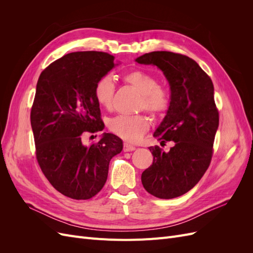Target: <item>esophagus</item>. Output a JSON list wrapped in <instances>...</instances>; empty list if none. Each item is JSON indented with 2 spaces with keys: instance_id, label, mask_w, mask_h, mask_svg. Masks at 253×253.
<instances>
[{
  "instance_id": "esophagus-1",
  "label": "esophagus",
  "mask_w": 253,
  "mask_h": 253,
  "mask_svg": "<svg viewBox=\"0 0 253 253\" xmlns=\"http://www.w3.org/2000/svg\"><path fill=\"white\" fill-rule=\"evenodd\" d=\"M136 148L134 147V145H132V144H129V143H125L124 144V151L125 152H132V151H134Z\"/></svg>"
}]
</instances>
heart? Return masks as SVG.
<instances>
[{"mask_svg": "<svg viewBox=\"0 0 253 253\" xmlns=\"http://www.w3.org/2000/svg\"><path fill=\"white\" fill-rule=\"evenodd\" d=\"M124 81L141 94L139 108L148 111L153 116L165 114L170 106V96L168 91L158 86V80L154 76L142 71H133L124 76ZM115 94V84L110 77L99 80L94 88L97 103L105 110H112ZM110 129L117 136L129 142L139 140L150 126L149 118L144 115L126 116L120 115L110 120Z\"/></svg>", "mask_w": 253, "mask_h": 253, "instance_id": "b5f03b06", "label": "heart"}]
</instances>
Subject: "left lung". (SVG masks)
I'll return each instance as SVG.
<instances>
[{
  "label": "left lung",
  "instance_id": "left-lung-1",
  "mask_svg": "<svg viewBox=\"0 0 253 253\" xmlns=\"http://www.w3.org/2000/svg\"><path fill=\"white\" fill-rule=\"evenodd\" d=\"M135 61L157 66L170 85V106L153 136L174 145L169 152L150 147L153 164L141 174L150 194L170 200L192 189L210 165L218 127L213 83L193 59L180 53L152 51Z\"/></svg>",
  "mask_w": 253,
  "mask_h": 253
}]
</instances>
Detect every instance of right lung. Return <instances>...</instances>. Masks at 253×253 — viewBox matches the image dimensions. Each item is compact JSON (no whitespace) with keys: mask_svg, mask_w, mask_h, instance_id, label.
Listing matches in <instances>:
<instances>
[{"mask_svg":"<svg viewBox=\"0 0 253 253\" xmlns=\"http://www.w3.org/2000/svg\"><path fill=\"white\" fill-rule=\"evenodd\" d=\"M101 51L71 52L41 73L30 113L37 160L45 177L60 193L88 200L108 179L111 159L124 148L111 133L90 145L84 132L102 131L104 124L94 96L96 83L115 65Z\"/></svg>","mask_w":253,"mask_h":253,"instance_id":"right-lung-1","label":"right lung"}]
</instances>
